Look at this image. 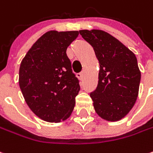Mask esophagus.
I'll return each instance as SVG.
<instances>
[{
  "instance_id": "34e87169",
  "label": "esophagus",
  "mask_w": 153,
  "mask_h": 153,
  "mask_svg": "<svg viewBox=\"0 0 153 153\" xmlns=\"http://www.w3.org/2000/svg\"><path fill=\"white\" fill-rule=\"evenodd\" d=\"M77 76H78V78H79V79H81V80H82L84 78V73L82 72V73H79V74H78V75H77Z\"/></svg>"
}]
</instances>
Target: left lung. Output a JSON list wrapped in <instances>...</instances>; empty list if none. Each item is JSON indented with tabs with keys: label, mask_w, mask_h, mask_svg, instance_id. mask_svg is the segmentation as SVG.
I'll use <instances>...</instances> for the list:
<instances>
[{
	"label": "left lung",
	"mask_w": 153,
	"mask_h": 153,
	"mask_svg": "<svg viewBox=\"0 0 153 153\" xmlns=\"http://www.w3.org/2000/svg\"><path fill=\"white\" fill-rule=\"evenodd\" d=\"M99 63L98 83L90 93L97 114L116 122L128 115L136 102L140 71L135 55L116 37L101 30H81Z\"/></svg>",
	"instance_id": "1"
}]
</instances>
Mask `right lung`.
<instances>
[{"label":"right lung","instance_id":"1","mask_svg":"<svg viewBox=\"0 0 153 153\" xmlns=\"http://www.w3.org/2000/svg\"><path fill=\"white\" fill-rule=\"evenodd\" d=\"M78 35L77 30H50L21 62L19 87L29 108L43 121H65L74 110L80 87L66 52Z\"/></svg>","mask_w":153,"mask_h":153}]
</instances>
